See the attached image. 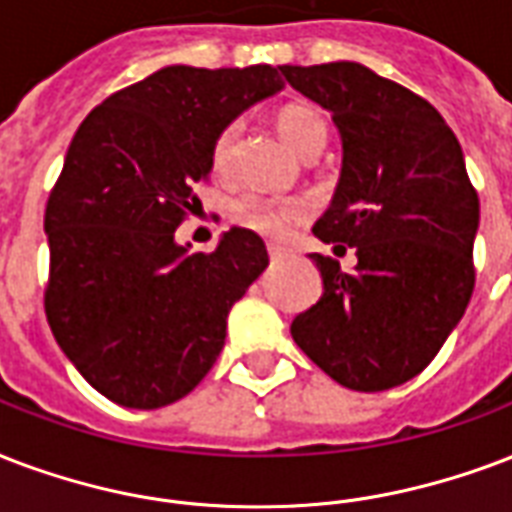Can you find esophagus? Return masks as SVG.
I'll list each match as a JSON object with an SVG mask.
<instances>
[{
    "label": "esophagus",
    "mask_w": 512,
    "mask_h": 512,
    "mask_svg": "<svg viewBox=\"0 0 512 512\" xmlns=\"http://www.w3.org/2000/svg\"><path fill=\"white\" fill-rule=\"evenodd\" d=\"M268 257H271L273 263H282V260H287V249H282L279 244H268Z\"/></svg>",
    "instance_id": "obj_1"
}]
</instances>
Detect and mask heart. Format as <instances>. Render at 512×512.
<instances>
[{
    "label": "heart",
    "instance_id": "obj_1",
    "mask_svg": "<svg viewBox=\"0 0 512 512\" xmlns=\"http://www.w3.org/2000/svg\"><path fill=\"white\" fill-rule=\"evenodd\" d=\"M276 131L290 144L292 150L306 158L311 150H322L327 142V123L317 109L306 104H284L276 117ZM241 120H230L217 131L212 142V171L217 177H228L239 147ZM308 214V201L303 198H276V195L244 193L233 201V220L263 233L268 239H282L292 222L303 220Z\"/></svg>",
    "mask_w": 512,
    "mask_h": 512
}]
</instances>
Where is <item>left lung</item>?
I'll return each instance as SVG.
<instances>
[{
  "instance_id": "8db88e82",
  "label": "left lung",
  "mask_w": 512,
  "mask_h": 512,
  "mask_svg": "<svg viewBox=\"0 0 512 512\" xmlns=\"http://www.w3.org/2000/svg\"><path fill=\"white\" fill-rule=\"evenodd\" d=\"M333 112L343 139L335 198L314 236L357 268L311 255L325 295L292 322L314 365L354 392H384L435 360L473 298L481 204L462 147L427 99L368 66H279Z\"/></svg>"
}]
</instances>
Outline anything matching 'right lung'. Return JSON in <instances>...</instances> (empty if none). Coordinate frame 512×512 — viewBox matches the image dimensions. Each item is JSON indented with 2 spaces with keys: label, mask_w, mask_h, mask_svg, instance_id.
Instances as JSON below:
<instances>
[{
  "label": "right lung",
  "mask_w": 512,
  "mask_h": 512,
  "mask_svg": "<svg viewBox=\"0 0 512 512\" xmlns=\"http://www.w3.org/2000/svg\"><path fill=\"white\" fill-rule=\"evenodd\" d=\"M271 64L166 66L88 112L45 206V317L80 376L152 411L201 384L233 303L268 265L263 239L230 228L214 252L174 233L201 204L217 131L282 88Z\"/></svg>",
  "instance_id": "obj_1"
}]
</instances>
